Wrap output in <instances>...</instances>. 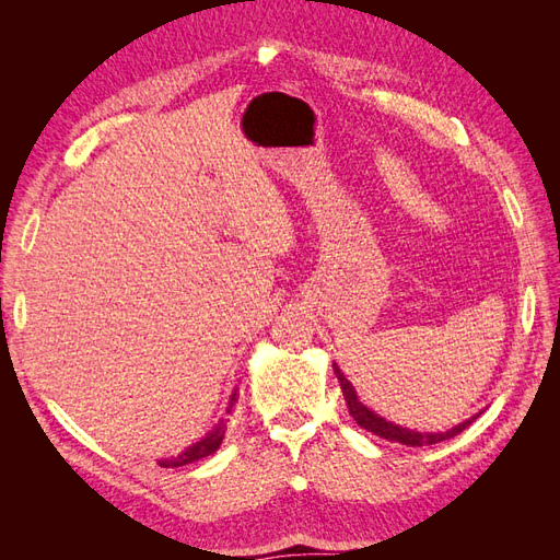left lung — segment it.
<instances>
[{"label": "left lung", "instance_id": "1", "mask_svg": "<svg viewBox=\"0 0 560 560\" xmlns=\"http://www.w3.org/2000/svg\"><path fill=\"white\" fill-rule=\"evenodd\" d=\"M334 374L338 378V383H341V389H343V397H346V404H348V411L350 416L354 418V422H358L360 428H364L366 432H374L376 436L381 439H387V442H397V444H404V446H430V444H439V442H446V439L460 434L465 428H469L474 420H477L481 416L474 413L471 418L457 422L455 428L446 430V432H416V430H409V428H401L397 425V422L393 420H385L383 416L374 413L369 409V406H364L358 397V393H354L352 383L346 378V374L341 369H338V364H334Z\"/></svg>", "mask_w": 560, "mask_h": 560}]
</instances>
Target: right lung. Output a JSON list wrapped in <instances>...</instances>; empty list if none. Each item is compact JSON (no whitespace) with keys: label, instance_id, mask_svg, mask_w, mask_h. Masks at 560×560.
<instances>
[{"label":"right lung","instance_id":"right-lung-1","mask_svg":"<svg viewBox=\"0 0 560 560\" xmlns=\"http://www.w3.org/2000/svg\"><path fill=\"white\" fill-rule=\"evenodd\" d=\"M235 393H238V389H233V395H231V401H229V409L226 411H231V406H233V401H235ZM224 420H219L217 425L200 439V442H196V444H191L189 448H184L179 455H175V457H165V460H159V465L161 467H182V465H189V463H196V460H200V457H208V455H212L219 446H222V442H224Z\"/></svg>","mask_w":560,"mask_h":560}]
</instances>
